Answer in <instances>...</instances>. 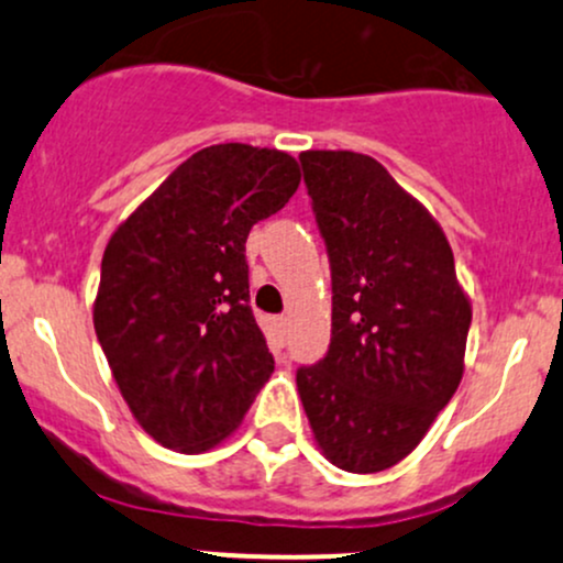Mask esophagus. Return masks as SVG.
<instances>
[{"instance_id": "34e87169", "label": "esophagus", "mask_w": 563, "mask_h": 563, "mask_svg": "<svg viewBox=\"0 0 563 563\" xmlns=\"http://www.w3.org/2000/svg\"><path fill=\"white\" fill-rule=\"evenodd\" d=\"M273 331H275V339L280 341V344H286V339H288V318H283V314H277V318H273Z\"/></svg>"}]
</instances>
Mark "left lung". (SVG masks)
Here are the masks:
<instances>
[{
  "label": "left lung",
  "mask_w": 563,
  "mask_h": 563,
  "mask_svg": "<svg viewBox=\"0 0 563 563\" xmlns=\"http://www.w3.org/2000/svg\"><path fill=\"white\" fill-rule=\"evenodd\" d=\"M328 260L331 346L296 371L314 442L352 474L418 448L463 378L471 301L437 219L376 158L299 156Z\"/></svg>",
  "instance_id": "left-lung-1"
}]
</instances>
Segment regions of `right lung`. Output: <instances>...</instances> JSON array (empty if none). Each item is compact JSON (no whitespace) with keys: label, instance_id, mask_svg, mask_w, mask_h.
Returning a JSON list of instances; mask_svg holds the SVG:
<instances>
[{"label":"right lung","instance_id":"1","mask_svg":"<svg viewBox=\"0 0 563 563\" xmlns=\"http://www.w3.org/2000/svg\"><path fill=\"white\" fill-rule=\"evenodd\" d=\"M299 183L283 151L203 147L108 241L95 333L132 416L164 448L211 450L273 376L249 303L245 238Z\"/></svg>","mask_w":563,"mask_h":563}]
</instances>
